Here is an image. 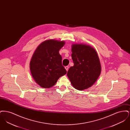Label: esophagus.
Segmentation results:
<instances>
[{"label": "esophagus", "instance_id": "34e87169", "mask_svg": "<svg viewBox=\"0 0 130 130\" xmlns=\"http://www.w3.org/2000/svg\"><path fill=\"white\" fill-rule=\"evenodd\" d=\"M65 69L66 70V71H68V69H69V67H68V66H66V67H65Z\"/></svg>", "mask_w": 130, "mask_h": 130}]
</instances>
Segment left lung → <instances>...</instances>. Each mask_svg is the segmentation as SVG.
Listing matches in <instances>:
<instances>
[{
	"instance_id": "obj_1",
	"label": "left lung",
	"mask_w": 130,
	"mask_h": 130,
	"mask_svg": "<svg viewBox=\"0 0 130 130\" xmlns=\"http://www.w3.org/2000/svg\"><path fill=\"white\" fill-rule=\"evenodd\" d=\"M72 52L74 65L69 68L67 76L75 89H87L93 86L100 74L98 55L93 47L82 44H73Z\"/></svg>"
}]
</instances>
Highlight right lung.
Returning a JSON list of instances; mask_svg holds the SVG:
<instances>
[{"label":"right lung","mask_w":130,"mask_h":130,"mask_svg":"<svg viewBox=\"0 0 130 130\" xmlns=\"http://www.w3.org/2000/svg\"><path fill=\"white\" fill-rule=\"evenodd\" d=\"M64 41L47 40L35 50L30 63L31 74L39 86L49 88L55 85L59 78L67 73L62 65L59 51L64 45Z\"/></svg>","instance_id":"obj_1"}]
</instances>
